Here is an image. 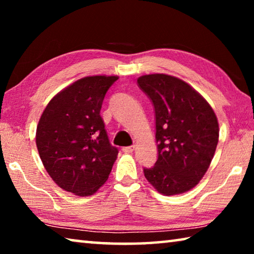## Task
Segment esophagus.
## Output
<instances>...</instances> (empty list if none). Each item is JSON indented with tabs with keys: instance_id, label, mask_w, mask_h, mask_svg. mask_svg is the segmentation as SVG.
I'll return each mask as SVG.
<instances>
[{
	"instance_id": "1",
	"label": "esophagus",
	"mask_w": 254,
	"mask_h": 254,
	"mask_svg": "<svg viewBox=\"0 0 254 254\" xmlns=\"http://www.w3.org/2000/svg\"><path fill=\"white\" fill-rule=\"evenodd\" d=\"M134 150H135L134 145H130V147H124V148H123V152H126V153H132L133 151H134Z\"/></svg>"
}]
</instances>
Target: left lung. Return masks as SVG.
Here are the masks:
<instances>
[{
  "mask_svg": "<svg viewBox=\"0 0 254 254\" xmlns=\"http://www.w3.org/2000/svg\"><path fill=\"white\" fill-rule=\"evenodd\" d=\"M139 87L154 106L158 159L144 177L162 195L194 188L212 162L218 122L207 101L186 81L166 74L143 75Z\"/></svg>",
  "mask_w": 254,
  "mask_h": 254,
  "instance_id": "1",
  "label": "left lung"
}]
</instances>
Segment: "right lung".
I'll return each mask as SVG.
<instances>
[{"mask_svg":"<svg viewBox=\"0 0 254 254\" xmlns=\"http://www.w3.org/2000/svg\"><path fill=\"white\" fill-rule=\"evenodd\" d=\"M118 76H87L53 97L41 114L36 143L47 173L64 190L89 196L104 185L119 150L100 115Z\"/></svg>","mask_w":254,"mask_h":254,"instance_id":"1","label":"right lung"}]
</instances>
